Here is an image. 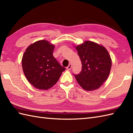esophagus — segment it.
<instances>
[{"instance_id": "1", "label": "esophagus", "mask_w": 133, "mask_h": 133, "mask_svg": "<svg viewBox=\"0 0 133 133\" xmlns=\"http://www.w3.org/2000/svg\"><path fill=\"white\" fill-rule=\"evenodd\" d=\"M71 67H72V64L70 63V64H69V66L67 67V70H70V69H71Z\"/></svg>"}]
</instances>
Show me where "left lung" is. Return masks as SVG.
Segmentation results:
<instances>
[{"mask_svg": "<svg viewBox=\"0 0 133 133\" xmlns=\"http://www.w3.org/2000/svg\"><path fill=\"white\" fill-rule=\"evenodd\" d=\"M82 64L76 80L82 88L92 91L102 86L108 78L111 67V59L106 48L95 42L85 41L75 47Z\"/></svg>", "mask_w": 133, "mask_h": 133, "instance_id": "obj_1", "label": "left lung"}]
</instances>
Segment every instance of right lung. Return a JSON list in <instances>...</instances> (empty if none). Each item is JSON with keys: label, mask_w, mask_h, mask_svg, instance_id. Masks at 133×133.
Masks as SVG:
<instances>
[{"label": "right lung", "mask_w": 133, "mask_h": 133, "mask_svg": "<svg viewBox=\"0 0 133 133\" xmlns=\"http://www.w3.org/2000/svg\"><path fill=\"white\" fill-rule=\"evenodd\" d=\"M55 46L41 40L28 47L22 57V65L27 81L40 90H47L57 82L64 67L54 57Z\"/></svg>", "instance_id": "right-lung-1"}]
</instances>
